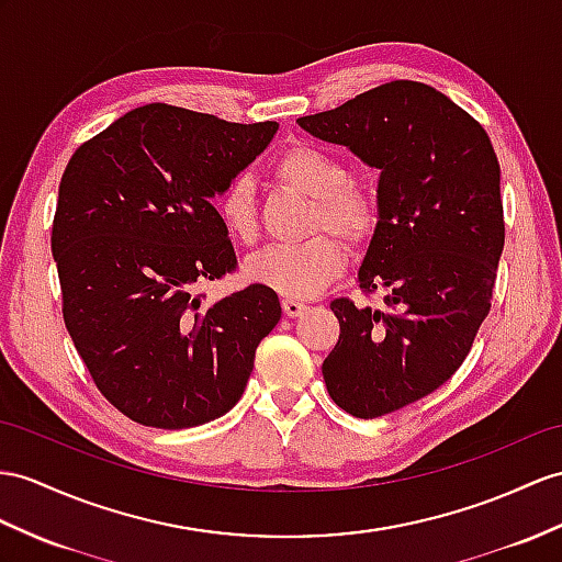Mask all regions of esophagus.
I'll return each mask as SVG.
<instances>
[{
    "label": "esophagus",
    "mask_w": 562,
    "mask_h": 562,
    "mask_svg": "<svg viewBox=\"0 0 562 562\" xmlns=\"http://www.w3.org/2000/svg\"><path fill=\"white\" fill-rule=\"evenodd\" d=\"M281 307H283V314L285 317H300V314H303L305 310H307V305L305 303H300V300H295V297H285L283 303H281Z\"/></svg>",
    "instance_id": "1"
}]
</instances>
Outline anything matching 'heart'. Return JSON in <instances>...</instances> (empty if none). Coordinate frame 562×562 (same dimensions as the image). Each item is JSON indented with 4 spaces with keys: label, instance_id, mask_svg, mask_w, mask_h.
<instances>
[{
    "label": "heart",
    "instance_id": "1",
    "mask_svg": "<svg viewBox=\"0 0 562 562\" xmlns=\"http://www.w3.org/2000/svg\"><path fill=\"white\" fill-rule=\"evenodd\" d=\"M273 178L295 193L312 198L310 231H322L297 245H271L250 257L245 271L267 289L289 297H314L334 283L348 265V250L362 248L379 226V202L367 188L352 183L344 159L317 145H293L273 161ZM216 216L226 234L240 245H255L259 218L252 183L236 176L214 200ZM331 229L330 235L325 231Z\"/></svg>",
    "mask_w": 562,
    "mask_h": 562
}]
</instances>
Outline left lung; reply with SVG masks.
<instances>
[{
	"mask_svg": "<svg viewBox=\"0 0 562 562\" xmlns=\"http://www.w3.org/2000/svg\"><path fill=\"white\" fill-rule=\"evenodd\" d=\"M297 123L381 171L358 279L367 295L384 291L386 307L336 297L340 334L322 364L331 401L374 419L446 384L486 319L505 243L498 157L482 123L417 80Z\"/></svg>",
	"mask_w": 562,
	"mask_h": 562,
	"instance_id": "8db88e82",
	"label": "left lung"
}]
</instances>
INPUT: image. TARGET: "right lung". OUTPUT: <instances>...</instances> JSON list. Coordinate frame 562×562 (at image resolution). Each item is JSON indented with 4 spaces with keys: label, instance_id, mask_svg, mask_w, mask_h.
I'll use <instances>...</instances> for the list:
<instances>
[{
    "label": "right lung",
    "instance_id": "right-lung-1",
    "mask_svg": "<svg viewBox=\"0 0 562 562\" xmlns=\"http://www.w3.org/2000/svg\"><path fill=\"white\" fill-rule=\"evenodd\" d=\"M277 128L155 102L68 159L52 224L64 324L128 419L186 429L240 401L281 305L259 283L204 303L200 285L238 269L210 200Z\"/></svg>",
    "mask_w": 562,
    "mask_h": 562
}]
</instances>
